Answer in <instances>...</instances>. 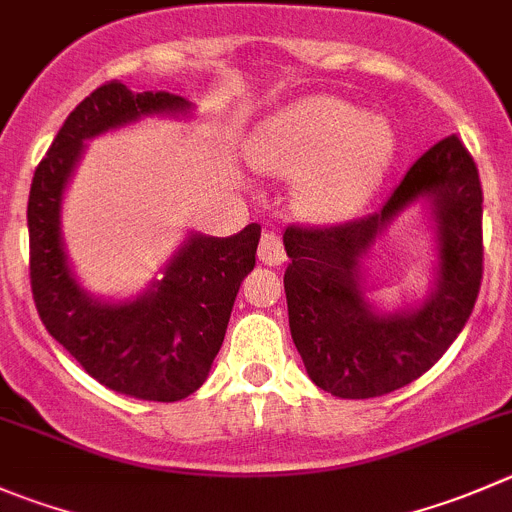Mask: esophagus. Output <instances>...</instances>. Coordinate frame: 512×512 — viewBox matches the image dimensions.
I'll list each match as a JSON object with an SVG mask.
<instances>
[{"instance_id":"obj_1","label":"esophagus","mask_w":512,"mask_h":512,"mask_svg":"<svg viewBox=\"0 0 512 512\" xmlns=\"http://www.w3.org/2000/svg\"><path fill=\"white\" fill-rule=\"evenodd\" d=\"M257 257H260L262 265H270V267L282 265V262L287 260V255H285V247H282L280 235H275V232H265L260 240V247H257Z\"/></svg>"}]
</instances>
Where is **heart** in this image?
I'll use <instances>...</instances> for the list:
<instances>
[{
  "mask_svg": "<svg viewBox=\"0 0 512 512\" xmlns=\"http://www.w3.org/2000/svg\"><path fill=\"white\" fill-rule=\"evenodd\" d=\"M393 160L388 124L332 97H310L260 124L252 162L267 175L300 180L297 207L312 222L360 210Z\"/></svg>",
  "mask_w": 512,
  "mask_h": 512,
  "instance_id": "b5f03b06",
  "label": "heart"
}]
</instances>
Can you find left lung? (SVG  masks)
I'll return each mask as SVG.
<instances>
[{"mask_svg": "<svg viewBox=\"0 0 512 512\" xmlns=\"http://www.w3.org/2000/svg\"><path fill=\"white\" fill-rule=\"evenodd\" d=\"M429 207L439 265L420 306L385 313L364 295L361 257L408 206ZM290 332L317 388L380 398L428 372L468 322L483 280V187L458 137L430 147L372 215L337 227H287Z\"/></svg>", "mask_w": 512, "mask_h": 512, "instance_id": "left-lung-1", "label": "left lung"}]
</instances>
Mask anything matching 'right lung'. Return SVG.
<instances>
[{
    "label": "right lung",
    "instance_id": "obj_1",
    "mask_svg": "<svg viewBox=\"0 0 512 512\" xmlns=\"http://www.w3.org/2000/svg\"><path fill=\"white\" fill-rule=\"evenodd\" d=\"M192 102L172 92H132L107 82L64 119L29 190V277L49 335L104 388L137 400L175 403L210 375L242 280L255 267L260 225L232 237L190 232L162 280L135 300L89 295L69 267L62 200L84 142L142 117H185Z\"/></svg>",
    "mask_w": 512,
    "mask_h": 512
}]
</instances>
